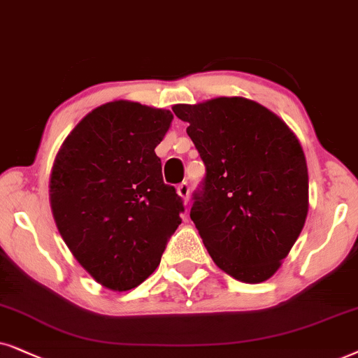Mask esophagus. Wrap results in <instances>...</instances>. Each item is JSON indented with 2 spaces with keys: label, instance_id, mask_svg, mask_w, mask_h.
Wrapping results in <instances>:
<instances>
[{
  "label": "esophagus",
  "instance_id": "1",
  "mask_svg": "<svg viewBox=\"0 0 358 358\" xmlns=\"http://www.w3.org/2000/svg\"><path fill=\"white\" fill-rule=\"evenodd\" d=\"M178 194L180 196H182L183 199H185V204H188V201H189V189H192V187H189V183L188 182H182L178 185Z\"/></svg>",
  "mask_w": 358,
  "mask_h": 358
}]
</instances>
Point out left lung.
<instances>
[{"mask_svg":"<svg viewBox=\"0 0 358 358\" xmlns=\"http://www.w3.org/2000/svg\"><path fill=\"white\" fill-rule=\"evenodd\" d=\"M206 175L193 193V219L219 268L244 283L268 280L308 216L303 149L278 116L245 98L176 104Z\"/></svg>","mask_w":358,"mask_h":358,"instance_id":"left-lung-1","label":"left lung"}]
</instances>
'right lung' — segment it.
<instances>
[{
	"mask_svg": "<svg viewBox=\"0 0 358 358\" xmlns=\"http://www.w3.org/2000/svg\"><path fill=\"white\" fill-rule=\"evenodd\" d=\"M171 119L166 109L106 103L76 124L57 154V227L80 265L109 289L149 278L182 224L183 199L165 185L155 154Z\"/></svg>",
	"mask_w": 358,
	"mask_h": 358,
	"instance_id": "obj_1",
	"label": "right lung"
}]
</instances>
